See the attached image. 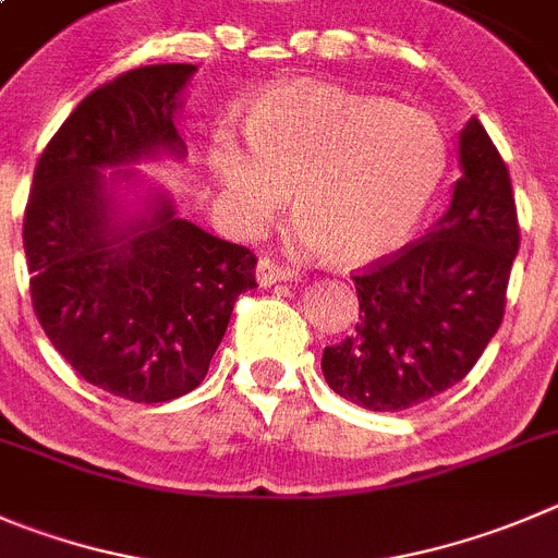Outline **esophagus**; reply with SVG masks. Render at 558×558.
Listing matches in <instances>:
<instances>
[{
	"label": "esophagus",
	"instance_id": "obj_1",
	"mask_svg": "<svg viewBox=\"0 0 558 558\" xmlns=\"http://www.w3.org/2000/svg\"><path fill=\"white\" fill-rule=\"evenodd\" d=\"M291 275L294 272L289 267L272 262V258H258V264H255V280H258V286L286 283V280H291Z\"/></svg>",
	"mask_w": 558,
	"mask_h": 558
}]
</instances>
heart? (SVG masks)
I'll list each match as a JSON object with an SVG mask.
<instances>
[{"instance_id":"heart-1","label":"heart","mask_w":558,"mask_h":558,"mask_svg":"<svg viewBox=\"0 0 558 558\" xmlns=\"http://www.w3.org/2000/svg\"><path fill=\"white\" fill-rule=\"evenodd\" d=\"M244 143L220 129L206 168L233 228L258 233L291 190L294 239L341 264H366L413 233L449 165L444 129L424 109L393 107L322 82L253 98Z\"/></svg>"}]
</instances>
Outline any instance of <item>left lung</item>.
<instances>
[{"instance_id":"1","label":"left lung","mask_w":558,"mask_h":558,"mask_svg":"<svg viewBox=\"0 0 558 558\" xmlns=\"http://www.w3.org/2000/svg\"><path fill=\"white\" fill-rule=\"evenodd\" d=\"M460 179L424 239L355 275L357 325L325 347L322 374L347 402L397 413L460 383L501 327L520 247L507 165L476 118L460 132Z\"/></svg>"}]
</instances>
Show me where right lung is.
Masks as SVG:
<instances>
[{
  "label": "right lung",
  "instance_id": "1",
  "mask_svg": "<svg viewBox=\"0 0 558 558\" xmlns=\"http://www.w3.org/2000/svg\"><path fill=\"white\" fill-rule=\"evenodd\" d=\"M195 71L143 65L93 90L40 154L24 215L40 327L76 374L129 402L197 388L255 286L247 247L179 217L132 168L186 156L175 112Z\"/></svg>",
  "mask_w": 558,
  "mask_h": 558
}]
</instances>
